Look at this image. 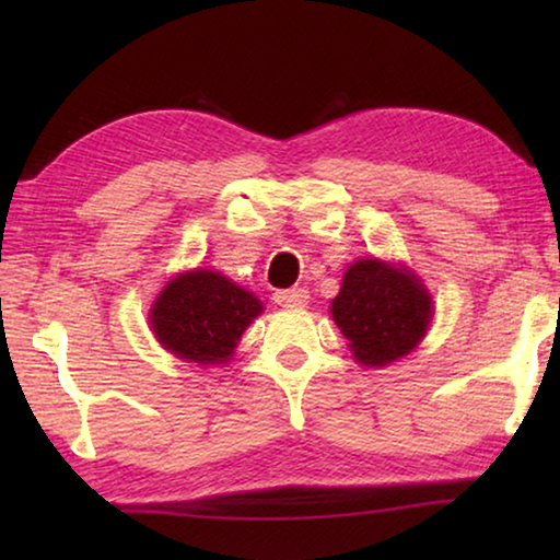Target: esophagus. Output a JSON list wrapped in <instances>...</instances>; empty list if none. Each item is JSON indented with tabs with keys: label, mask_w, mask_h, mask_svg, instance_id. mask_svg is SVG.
Masks as SVG:
<instances>
[{
	"label": "esophagus",
	"mask_w": 560,
	"mask_h": 560,
	"mask_svg": "<svg viewBox=\"0 0 560 560\" xmlns=\"http://www.w3.org/2000/svg\"><path fill=\"white\" fill-rule=\"evenodd\" d=\"M273 301L283 308H303L308 303V291L306 289H283L273 293Z\"/></svg>",
	"instance_id": "obj_1"
}]
</instances>
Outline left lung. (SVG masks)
Masks as SVG:
<instances>
[{"mask_svg":"<svg viewBox=\"0 0 560 560\" xmlns=\"http://www.w3.org/2000/svg\"><path fill=\"white\" fill-rule=\"evenodd\" d=\"M330 316L348 338L355 363L385 368L417 348L432 324L434 306L412 271L368 257L343 273Z\"/></svg>","mask_w":560,"mask_h":560,"instance_id":"obj_1","label":"left lung"}]
</instances>
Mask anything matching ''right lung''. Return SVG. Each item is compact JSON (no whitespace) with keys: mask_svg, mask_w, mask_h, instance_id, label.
<instances>
[{"mask_svg":"<svg viewBox=\"0 0 560 560\" xmlns=\"http://www.w3.org/2000/svg\"><path fill=\"white\" fill-rule=\"evenodd\" d=\"M264 311L252 291L212 269L177 273L150 308V328L167 353L200 365L230 363L246 326Z\"/></svg>","mask_w":560,"mask_h":560,"instance_id":"1","label":"right lung"}]
</instances>
